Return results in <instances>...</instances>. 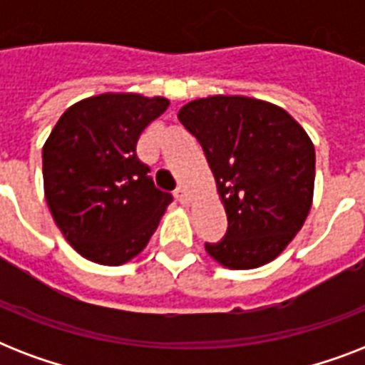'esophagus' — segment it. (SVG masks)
Returning <instances> with one entry per match:
<instances>
[{
    "label": "esophagus",
    "mask_w": 365,
    "mask_h": 365,
    "mask_svg": "<svg viewBox=\"0 0 365 365\" xmlns=\"http://www.w3.org/2000/svg\"><path fill=\"white\" fill-rule=\"evenodd\" d=\"M174 197H176V200H180V202H187V191H185L183 185H178V187L174 189Z\"/></svg>",
    "instance_id": "esophagus-1"
}]
</instances>
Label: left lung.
I'll list each match as a JSON object with an SVG mask.
<instances>
[{
    "label": "left lung",
    "mask_w": 365,
    "mask_h": 365,
    "mask_svg": "<svg viewBox=\"0 0 365 365\" xmlns=\"http://www.w3.org/2000/svg\"><path fill=\"white\" fill-rule=\"evenodd\" d=\"M178 119L205 151L227 212V233L206 252L229 269L274 259L311 210V138L282 108L246 96L193 100Z\"/></svg>",
    "instance_id": "left-lung-1"
}]
</instances>
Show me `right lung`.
<instances>
[{"mask_svg":"<svg viewBox=\"0 0 365 365\" xmlns=\"http://www.w3.org/2000/svg\"><path fill=\"white\" fill-rule=\"evenodd\" d=\"M168 108L140 94H100L64 111L43 145L48 210L87 259L121 265L148 246L172 195L138 159V138Z\"/></svg>","mask_w":365,"mask_h":365,"instance_id":"right-lung-1","label":"right lung"}]
</instances>
